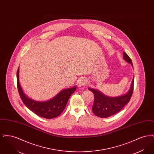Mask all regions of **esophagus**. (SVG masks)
Instances as JSON below:
<instances>
[{"instance_id": "1", "label": "esophagus", "mask_w": 154, "mask_h": 154, "mask_svg": "<svg viewBox=\"0 0 154 154\" xmlns=\"http://www.w3.org/2000/svg\"><path fill=\"white\" fill-rule=\"evenodd\" d=\"M78 84L80 87H84L87 84V80L85 77H81L78 81Z\"/></svg>"}]
</instances>
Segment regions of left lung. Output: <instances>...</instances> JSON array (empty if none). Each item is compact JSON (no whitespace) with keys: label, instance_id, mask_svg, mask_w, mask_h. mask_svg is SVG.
Here are the masks:
<instances>
[{"label":"left lung","instance_id":"obj_1","mask_svg":"<svg viewBox=\"0 0 154 154\" xmlns=\"http://www.w3.org/2000/svg\"><path fill=\"white\" fill-rule=\"evenodd\" d=\"M123 58L126 62L130 63L133 67L131 59L125 52H124ZM133 86L134 76L128 91L124 95L118 96L106 95L97 89L89 87V90L94 93L95 97L92 106V111L94 114L103 118L109 117L117 113L129 102L132 95Z\"/></svg>","mask_w":154,"mask_h":154}]
</instances>
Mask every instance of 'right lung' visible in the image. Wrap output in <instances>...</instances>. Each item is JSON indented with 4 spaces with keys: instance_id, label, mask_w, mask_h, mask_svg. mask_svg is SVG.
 I'll return each mask as SVG.
<instances>
[{
    "instance_id": "add662e5",
    "label": "right lung",
    "mask_w": 154,
    "mask_h": 154,
    "mask_svg": "<svg viewBox=\"0 0 154 154\" xmlns=\"http://www.w3.org/2000/svg\"><path fill=\"white\" fill-rule=\"evenodd\" d=\"M17 79L18 92L23 103L35 114L47 119L58 117L65 109L69 97L77 89L76 85L63 89L49 100L37 101L28 97L23 92L20 83V67L17 70Z\"/></svg>"
}]
</instances>
